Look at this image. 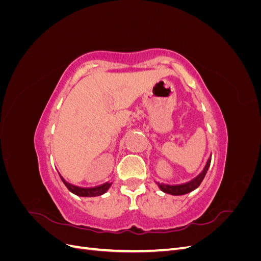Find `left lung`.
Returning <instances> with one entry per match:
<instances>
[{"instance_id": "8db88e82", "label": "left lung", "mask_w": 261, "mask_h": 261, "mask_svg": "<svg viewBox=\"0 0 261 261\" xmlns=\"http://www.w3.org/2000/svg\"><path fill=\"white\" fill-rule=\"evenodd\" d=\"M210 162H211V158L207 161L206 167L203 168V170H202V172L200 173V174L197 175L192 180L187 181V183L179 184V185H169V184L158 183V181H155V184L158 185V187L160 188V191H162L163 193L170 194V195L180 196V195H185V194L191 193V192L195 191V189L201 184V181L204 178V176H206V173H207V171H208V169L210 167Z\"/></svg>"}]
</instances>
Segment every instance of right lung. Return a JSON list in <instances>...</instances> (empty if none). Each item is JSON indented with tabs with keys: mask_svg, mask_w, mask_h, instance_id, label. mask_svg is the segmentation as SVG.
<instances>
[{
	"mask_svg": "<svg viewBox=\"0 0 261 261\" xmlns=\"http://www.w3.org/2000/svg\"><path fill=\"white\" fill-rule=\"evenodd\" d=\"M60 177L63 180V183H64L65 186L68 188V191L70 193H73V194H75L77 196H81V197H94V196L103 195L105 193L108 192V189L112 185L111 181H107V183L96 186V187H81V186H76V185L68 183V181H66L64 179V177H63L61 174H60Z\"/></svg>",
	"mask_w": 261,
	"mask_h": 261,
	"instance_id": "add662e5",
	"label": "right lung"
}]
</instances>
